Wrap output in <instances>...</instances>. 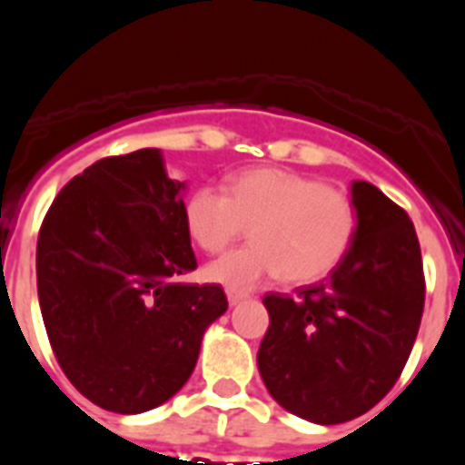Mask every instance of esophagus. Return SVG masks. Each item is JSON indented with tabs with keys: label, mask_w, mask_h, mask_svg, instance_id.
<instances>
[{
	"label": "esophagus",
	"mask_w": 465,
	"mask_h": 465,
	"mask_svg": "<svg viewBox=\"0 0 465 465\" xmlns=\"http://www.w3.org/2000/svg\"><path fill=\"white\" fill-rule=\"evenodd\" d=\"M225 295H228L230 305H237V302H242V300L246 298L244 291H240V289H225Z\"/></svg>",
	"instance_id": "34e87169"
}]
</instances>
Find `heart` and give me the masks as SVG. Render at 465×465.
Here are the masks:
<instances>
[{
    "label": "heart",
    "instance_id": "heart-1",
    "mask_svg": "<svg viewBox=\"0 0 465 465\" xmlns=\"http://www.w3.org/2000/svg\"><path fill=\"white\" fill-rule=\"evenodd\" d=\"M188 235L209 253L223 252L252 225V244L209 262L204 274L228 289H253L282 272L283 282H319L354 242L351 197L298 172L261 167L232 176L225 193L200 186L183 207Z\"/></svg>",
    "mask_w": 465,
    "mask_h": 465
}]
</instances>
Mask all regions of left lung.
<instances>
[{
  "label": "left lung",
  "mask_w": 465,
  "mask_h": 465,
  "mask_svg": "<svg viewBox=\"0 0 465 465\" xmlns=\"http://www.w3.org/2000/svg\"><path fill=\"white\" fill-rule=\"evenodd\" d=\"M359 225L328 279L268 293L258 371L295 417L342 424L391 391L424 314V265L405 209L368 182L351 183Z\"/></svg>",
  "instance_id": "1"
}]
</instances>
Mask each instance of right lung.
Wrapping results in <instances>:
<instances>
[{
    "label": "right lung",
    "instance_id": "1",
    "mask_svg": "<svg viewBox=\"0 0 465 465\" xmlns=\"http://www.w3.org/2000/svg\"><path fill=\"white\" fill-rule=\"evenodd\" d=\"M183 183L158 149L109 155L57 193L36 242V291L57 363L88 401L139 414L170 401L228 310L197 268Z\"/></svg>",
    "mask_w": 465,
    "mask_h": 465
}]
</instances>
